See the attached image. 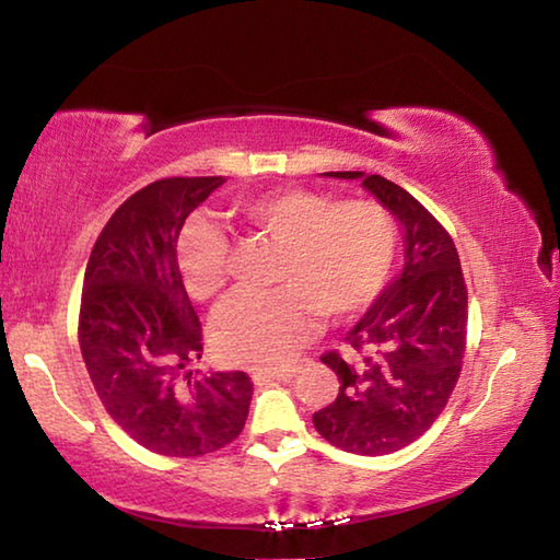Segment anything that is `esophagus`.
Returning <instances> with one entry per match:
<instances>
[{"mask_svg": "<svg viewBox=\"0 0 560 560\" xmlns=\"http://www.w3.org/2000/svg\"><path fill=\"white\" fill-rule=\"evenodd\" d=\"M306 365H311V360H299V363L281 368V371H264L259 375L267 377V381H291V377H296Z\"/></svg>", "mask_w": 560, "mask_h": 560, "instance_id": "1", "label": "esophagus"}]
</instances>
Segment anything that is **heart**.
<instances>
[{
    "instance_id": "heart-1",
    "label": "heart",
    "mask_w": 560,
    "mask_h": 560,
    "mask_svg": "<svg viewBox=\"0 0 560 560\" xmlns=\"http://www.w3.org/2000/svg\"><path fill=\"white\" fill-rule=\"evenodd\" d=\"M234 212L279 242L273 281L281 287L240 293L217 311L212 343L226 363H289L320 316L343 318L371 306L393 271L400 236L377 202H336L306 187H277L242 197ZM175 261L189 296L212 301L230 277V242L220 226L197 217L177 236Z\"/></svg>"
}]
</instances>
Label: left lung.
I'll return each instance as SVG.
<instances>
[{
  "mask_svg": "<svg viewBox=\"0 0 560 560\" xmlns=\"http://www.w3.org/2000/svg\"><path fill=\"white\" fill-rule=\"evenodd\" d=\"M360 179L402 224L405 269L346 334V353L320 360L338 375L336 400L314 415L334 447L381 457L407 447L447 407L467 348V283L450 232L400 185Z\"/></svg>",
  "mask_w": 560,
  "mask_h": 560,
  "instance_id": "8db88e82",
  "label": "left lung"
}]
</instances>
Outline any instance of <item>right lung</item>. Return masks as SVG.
I'll list each match as a JSON object with an SVG mask.
<instances>
[{
    "label": "right lung",
    "instance_id": "add662e5",
    "mask_svg": "<svg viewBox=\"0 0 560 560\" xmlns=\"http://www.w3.org/2000/svg\"><path fill=\"white\" fill-rule=\"evenodd\" d=\"M224 177H165L122 202L93 244L79 343L103 407L128 438L165 457H202L240 438L254 385L242 371L200 375L202 326L175 244Z\"/></svg>",
    "mask_w": 560,
    "mask_h": 560
}]
</instances>
